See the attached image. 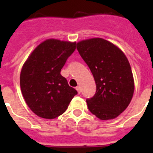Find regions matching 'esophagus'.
Segmentation results:
<instances>
[{
    "label": "esophagus",
    "mask_w": 153,
    "mask_h": 153,
    "mask_svg": "<svg viewBox=\"0 0 153 153\" xmlns=\"http://www.w3.org/2000/svg\"><path fill=\"white\" fill-rule=\"evenodd\" d=\"M76 90H77V91H78V93L79 94L81 93V88H80V86H77Z\"/></svg>",
    "instance_id": "1"
}]
</instances>
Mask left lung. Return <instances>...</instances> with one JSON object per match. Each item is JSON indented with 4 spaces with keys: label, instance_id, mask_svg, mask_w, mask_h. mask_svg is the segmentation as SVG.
<instances>
[{
    "label": "left lung",
    "instance_id": "left-lung-1",
    "mask_svg": "<svg viewBox=\"0 0 153 153\" xmlns=\"http://www.w3.org/2000/svg\"><path fill=\"white\" fill-rule=\"evenodd\" d=\"M77 50L96 83L95 94L86 99L89 110L101 120L115 118L127 108L134 92L127 58L117 47L102 38L79 42Z\"/></svg>",
    "mask_w": 153,
    "mask_h": 153
}]
</instances>
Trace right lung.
I'll return each mask as SVG.
<instances>
[{
  "instance_id": "1",
  "label": "right lung",
  "mask_w": 153,
  "mask_h": 153,
  "mask_svg": "<svg viewBox=\"0 0 153 153\" xmlns=\"http://www.w3.org/2000/svg\"><path fill=\"white\" fill-rule=\"evenodd\" d=\"M76 43L47 39L30 55L20 72L23 97L37 116L53 119L66 111L78 92L60 74Z\"/></svg>"
}]
</instances>
